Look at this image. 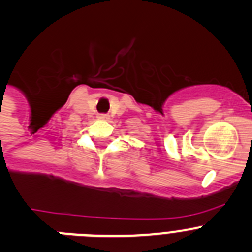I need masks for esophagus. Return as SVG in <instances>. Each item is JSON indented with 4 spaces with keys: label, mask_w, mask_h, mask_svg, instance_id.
Listing matches in <instances>:
<instances>
[{
    "label": "esophagus",
    "mask_w": 252,
    "mask_h": 252,
    "mask_svg": "<svg viewBox=\"0 0 252 252\" xmlns=\"http://www.w3.org/2000/svg\"><path fill=\"white\" fill-rule=\"evenodd\" d=\"M98 118L99 119H108V114H98Z\"/></svg>",
    "instance_id": "esophagus-1"
}]
</instances>
